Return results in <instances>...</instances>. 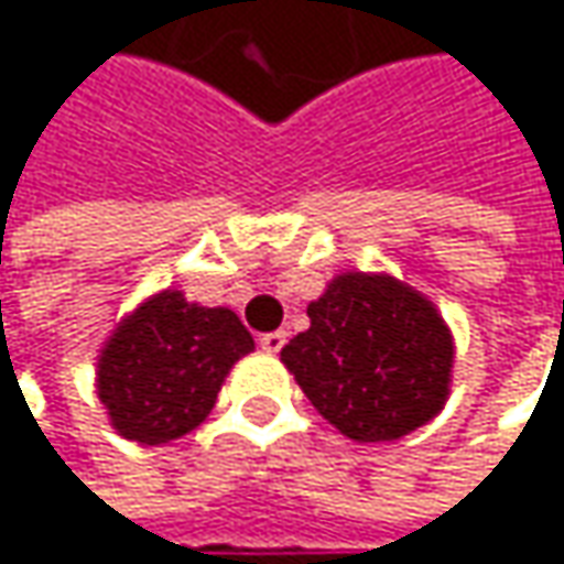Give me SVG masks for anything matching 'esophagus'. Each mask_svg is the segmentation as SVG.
Instances as JSON below:
<instances>
[{"label": "esophagus", "instance_id": "1", "mask_svg": "<svg viewBox=\"0 0 564 564\" xmlns=\"http://www.w3.org/2000/svg\"><path fill=\"white\" fill-rule=\"evenodd\" d=\"M258 343H261V349H264V352H281L283 343H286V333H283V329H274V333H264V336H261Z\"/></svg>", "mask_w": 564, "mask_h": 564}]
</instances>
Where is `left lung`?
I'll return each mask as SVG.
<instances>
[{
	"mask_svg": "<svg viewBox=\"0 0 564 564\" xmlns=\"http://www.w3.org/2000/svg\"><path fill=\"white\" fill-rule=\"evenodd\" d=\"M306 316L310 329L283 346L281 359L346 437L398 441L444 408L454 339L417 290L386 274H343Z\"/></svg>",
	"mask_w": 564,
	"mask_h": 564,
	"instance_id": "left-lung-1",
	"label": "left lung"
}]
</instances>
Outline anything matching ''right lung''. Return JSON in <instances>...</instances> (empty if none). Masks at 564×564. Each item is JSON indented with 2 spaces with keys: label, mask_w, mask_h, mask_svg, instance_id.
<instances>
[{
  "label": "right lung",
  "mask_w": 564,
  "mask_h": 564,
  "mask_svg": "<svg viewBox=\"0 0 564 564\" xmlns=\"http://www.w3.org/2000/svg\"><path fill=\"white\" fill-rule=\"evenodd\" d=\"M251 349L254 339L231 310L163 290L104 346L97 394L127 441L170 444L208 417L225 376Z\"/></svg>",
  "instance_id": "right-lung-1"
}]
</instances>
